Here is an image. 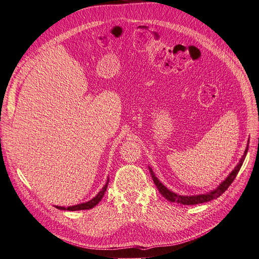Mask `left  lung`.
Wrapping results in <instances>:
<instances>
[{
  "instance_id": "1",
  "label": "left lung",
  "mask_w": 259,
  "mask_h": 259,
  "mask_svg": "<svg viewBox=\"0 0 259 259\" xmlns=\"http://www.w3.org/2000/svg\"><path fill=\"white\" fill-rule=\"evenodd\" d=\"M247 150H248V146L246 147L245 149V152L244 154H243V156L241 158L240 162L238 165L234 167V169L231 171V173L229 174V176L227 177L224 182L219 185L215 190L210 191V192H207V193H204V194H198V195H178L176 193H174L173 191L168 190L167 188L165 186H163L160 182L159 179L156 178L153 174V171L151 170L150 168V173H151V176H152V179H153V183L155 184L156 188H158V190L160 191V193L163 195L164 198H165L166 200L170 201V202H175V203H179V204H183V205H194V204H200V203H205V202H208V201H211L214 199H217L218 197H221V195L228 189L229 186L233 183V180L236 179L239 170L242 166L243 162H244L245 160V156H246V153H247Z\"/></svg>"
}]
</instances>
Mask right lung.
I'll list each match as a JSON object with an SVG mask.
<instances>
[{
    "label": "right lung",
    "mask_w": 259,
    "mask_h": 259,
    "mask_svg": "<svg viewBox=\"0 0 259 259\" xmlns=\"http://www.w3.org/2000/svg\"><path fill=\"white\" fill-rule=\"evenodd\" d=\"M107 186H108V184L105 185V187L99 191V193L96 195L95 198L92 199V200L89 201V202L81 203V204H77V205H74V206H69V207H62V206H56V207H57L58 209H67V210H81V209H90V208H93L94 206H96V205L98 204V203L100 202L101 199H103L104 194H105V192H106V190H107Z\"/></svg>",
    "instance_id": "obj_1"
}]
</instances>
